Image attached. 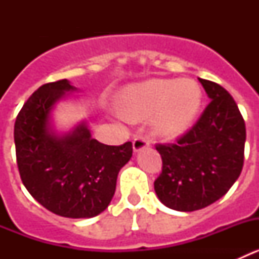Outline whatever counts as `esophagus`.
I'll list each match as a JSON object with an SVG mask.
<instances>
[{"instance_id": "esophagus-1", "label": "esophagus", "mask_w": 259, "mask_h": 259, "mask_svg": "<svg viewBox=\"0 0 259 259\" xmlns=\"http://www.w3.org/2000/svg\"><path fill=\"white\" fill-rule=\"evenodd\" d=\"M132 145H134V152L139 153V152H141L143 149H145V148H148V146H149V141L146 140L145 137L137 136V137H135V139H134V143H132Z\"/></svg>"}]
</instances>
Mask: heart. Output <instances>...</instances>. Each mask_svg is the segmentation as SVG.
I'll return each mask as SVG.
<instances>
[{
	"label": "heart",
	"mask_w": 259,
	"mask_h": 259,
	"mask_svg": "<svg viewBox=\"0 0 259 259\" xmlns=\"http://www.w3.org/2000/svg\"><path fill=\"white\" fill-rule=\"evenodd\" d=\"M202 101V89L196 80L150 79L122 89L118 109L132 122L150 118V128L158 137L174 140L191 130Z\"/></svg>",
	"instance_id": "heart-1"
}]
</instances>
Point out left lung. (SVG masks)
Wrapping results in <instances>:
<instances>
[{
    "instance_id": "obj_1",
    "label": "left lung",
    "mask_w": 259,
    "mask_h": 259,
    "mask_svg": "<svg viewBox=\"0 0 259 259\" xmlns=\"http://www.w3.org/2000/svg\"><path fill=\"white\" fill-rule=\"evenodd\" d=\"M198 80L210 104L175 144L157 145L163 166L154 191L164 206L176 211H194L218 201L244 164L246 130L236 102L219 84Z\"/></svg>"
}]
</instances>
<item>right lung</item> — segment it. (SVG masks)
<instances>
[{
	"instance_id": "1",
	"label": "right lung",
	"mask_w": 259,
	"mask_h": 259,
	"mask_svg": "<svg viewBox=\"0 0 259 259\" xmlns=\"http://www.w3.org/2000/svg\"><path fill=\"white\" fill-rule=\"evenodd\" d=\"M75 91L67 79L41 85L18 114L14 141L20 178L32 197L65 218H92L113 200L119 171L132 157V143H98L85 122L57 132L53 111Z\"/></svg>"
}]
</instances>
